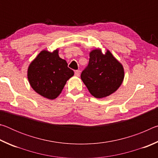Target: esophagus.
I'll list each match as a JSON object with an SVG mask.
<instances>
[{"instance_id":"esophagus-1","label":"esophagus","mask_w":158,"mask_h":158,"mask_svg":"<svg viewBox=\"0 0 158 158\" xmlns=\"http://www.w3.org/2000/svg\"><path fill=\"white\" fill-rule=\"evenodd\" d=\"M74 74H75L76 77H79L80 75V71L79 70H76L74 72Z\"/></svg>"}]
</instances>
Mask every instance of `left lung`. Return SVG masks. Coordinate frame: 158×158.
Listing matches in <instances>:
<instances>
[{
    "mask_svg": "<svg viewBox=\"0 0 158 158\" xmlns=\"http://www.w3.org/2000/svg\"><path fill=\"white\" fill-rule=\"evenodd\" d=\"M89 56V63L81 73V80L95 98L107 97L123 81V66L108 49L105 53L100 49H93Z\"/></svg>",
    "mask_w": 158,
    "mask_h": 158,
    "instance_id": "obj_1",
    "label": "left lung"
}]
</instances>
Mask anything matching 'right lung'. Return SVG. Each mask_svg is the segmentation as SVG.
I'll return each instance as SVG.
<instances>
[{
	"instance_id": "right-lung-1",
	"label": "right lung",
	"mask_w": 158,
	"mask_h": 158,
	"mask_svg": "<svg viewBox=\"0 0 158 158\" xmlns=\"http://www.w3.org/2000/svg\"><path fill=\"white\" fill-rule=\"evenodd\" d=\"M74 72L66 60L60 58L58 49L52 52L42 50L30 63L28 79L35 91L42 97L54 100L59 95Z\"/></svg>"
}]
</instances>
